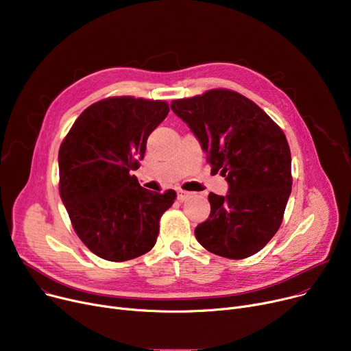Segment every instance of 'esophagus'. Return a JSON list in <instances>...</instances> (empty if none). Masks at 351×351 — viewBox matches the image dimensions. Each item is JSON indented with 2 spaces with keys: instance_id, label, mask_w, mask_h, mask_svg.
I'll use <instances>...</instances> for the list:
<instances>
[{
  "instance_id": "34e87169",
  "label": "esophagus",
  "mask_w": 351,
  "mask_h": 351,
  "mask_svg": "<svg viewBox=\"0 0 351 351\" xmlns=\"http://www.w3.org/2000/svg\"><path fill=\"white\" fill-rule=\"evenodd\" d=\"M192 196V192H186V191H178V200L179 202H185L186 199H189Z\"/></svg>"
}]
</instances>
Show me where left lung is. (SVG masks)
Segmentation results:
<instances>
[{
	"label": "left lung",
	"mask_w": 351,
	"mask_h": 351,
	"mask_svg": "<svg viewBox=\"0 0 351 351\" xmlns=\"http://www.w3.org/2000/svg\"><path fill=\"white\" fill-rule=\"evenodd\" d=\"M185 122L208 155L212 172L228 185L225 196L209 193L210 215L195 236L206 250L245 259L279 230L291 192V156L282 129L246 97L229 89L175 99Z\"/></svg>",
	"instance_id": "8db88e82"
}]
</instances>
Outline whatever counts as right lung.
Instances as JSON below:
<instances>
[{"label": "right lung", "mask_w": 351, "mask_h": 351, "mask_svg": "<svg viewBox=\"0 0 351 351\" xmlns=\"http://www.w3.org/2000/svg\"><path fill=\"white\" fill-rule=\"evenodd\" d=\"M168 114L165 101L102 99L84 110L61 143L62 204L82 243L101 259L131 261L156 243L159 219L176 192L147 191L131 171L139 168L147 136Z\"/></svg>", "instance_id": "add662e5"}]
</instances>
